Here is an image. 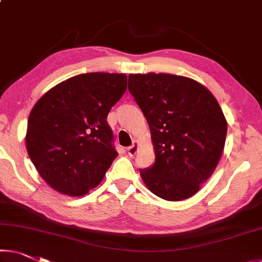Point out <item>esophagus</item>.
Returning <instances> with one entry per match:
<instances>
[{
  "instance_id": "34e87169",
  "label": "esophagus",
  "mask_w": 262,
  "mask_h": 262,
  "mask_svg": "<svg viewBox=\"0 0 262 262\" xmlns=\"http://www.w3.org/2000/svg\"><path fill=\"white\" fill-rule=\"evenodd\" d=\"M138 150H139V144L138 142H135L130 147H127V155L130 157H134L137 152H138Z\"/></svg>"
}]
</instances>
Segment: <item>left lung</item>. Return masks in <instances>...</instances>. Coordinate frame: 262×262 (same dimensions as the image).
Segmentation results:
<instances>
[{
  "label": "left lung",
  "mask_w": 262,
  "mask_h": 262,
  "mask_svg": "<svg viewBox=\"0 0 262 262\" xmlns=\"http://www.w3.org/2000/svg\"><path fill=\"white\" fill-rule=\"evenodd\" d=\"M128 90L150 126L156 162L144 184L168 201L191 198L213 174L227 122L218 100L196 80L172 74H131Z\"/></svg>",
  "instance_id": "1"
}]
</instances>
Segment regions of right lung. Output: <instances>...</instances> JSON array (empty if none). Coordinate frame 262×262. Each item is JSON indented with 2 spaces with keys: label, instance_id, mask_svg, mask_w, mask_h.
Returning <instances> with one entry per match:
<instances>
[{
  "label": "right lung",
  "instance_id": "1",
  "mask_svg": "<svg viewBox=\"0 0 262 262\" xmlns=\"http://www.w3.org/2000/svg\"><path fill=\"white\" fill-rule=\"evenodd\" d=\"M126 85L125 74L90 72L57 84L36 102L28 119L27 151L50 187L80 196L104 179L118 156L106 117Z\"/></svg>",
  "mask_w": 262,
  "mask_h": 262
}]
</instances>
